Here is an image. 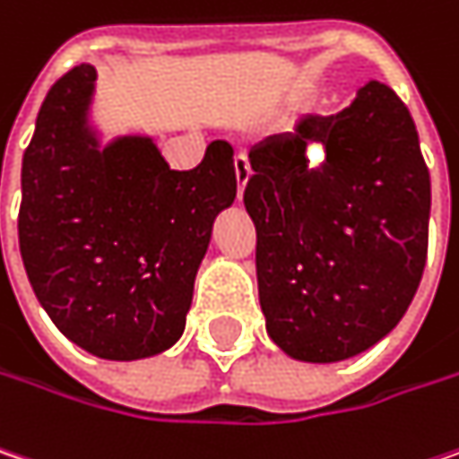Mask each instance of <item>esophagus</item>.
<instances>
[{"instance_id": "1", "label": "esophagus", "mask_w": 459, "mask_h": 459, "mask_svg": "<svg viewBox=\"0 0 459 459\" xmlns=\"http://www.w3.org/2000/svg\"><path fill=\"white\" fill-rule=\"evenodd\" d=\"M233 169H236V186H238V200L244 197V189H247V181L252 176V166H249V158L241 152L233 158Z\"/></svg>"}]
</instances>
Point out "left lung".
<instances>
[{
  "instance_id": "1",
  "label": "left lung",
  "mask_w": 459,
  "mask_h": 459,
  "mask_svg": "<svg viewBox=\"0 0 459 459\" xmlns=\"http://www.w3.org/2000/svg\"><path fill=\"white\" fill-rule=\"evenodd\" d=\"M311 144L325 150L314 167ZM267 333L288 356L342 361L390 333L416 296L431 181L397 93L368 82L335 117H304L249 152Z\"/></svg>"
}]
</instances>
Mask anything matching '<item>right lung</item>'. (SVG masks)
<instances>
[{
	"label": "right lung",
	"mask_w": 459,
	"mask_h": 459,
	"mask_svg": "<svg viewBox=\"0 0 459 459\" xmlns=\"http://www.w3.org/2000/svg\"><path fill=\"white\" fill-rule=\"evenodd\" d=\"M95 67L59 77L22 155L20 255L41 307L88 353L132 361L184 333L212 221L236 197L233 148L174 171L145 137L95 148L82 117Z\"/></svg>",
	"instance_id": "1"
}]
</instances>
